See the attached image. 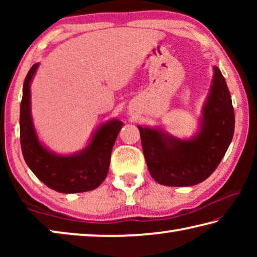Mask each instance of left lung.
<instances>
[{
	"mask_svg": "<svg viewBox=\"0 0 257 257\" xmlns=\"http://www.w3.org/2000/svg\"><path fill=\"white\" fill-rule=\"evenodd\" d=\"M201 113L197 132L190 138L176 137L159 125H138L147 168L156 182L170 187L197 185L223 159L232 141L234 112L227 82L215 66Z\"/></svg>",
	"mask_w": 257,
	"mask_h": 257,
	"instance_id": "8db88e82",
	"label": "left lung"
}]
</instances>
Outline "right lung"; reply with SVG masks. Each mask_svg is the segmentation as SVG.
<instances>
[{"instance_id":"obj_1","label":"right lung","mask_w":257,"mask_h":257,"mask_svg":"<svg viewBox=\"0 0 257 257\" xmlns=\"http://www.w3.org/2000/svg\"><path fill=\"white\" fill-rule=\"evenodd\" d=\"M38 67L40 63L34 64L26 76L20 104V143L26 163L43 184L59 193L94 190L107 176L111 152L123 122L111 119L99 123L88 144L75 153L50 150L38 137L32 115L30 86Z\"/></svg>"}]
</instances>
